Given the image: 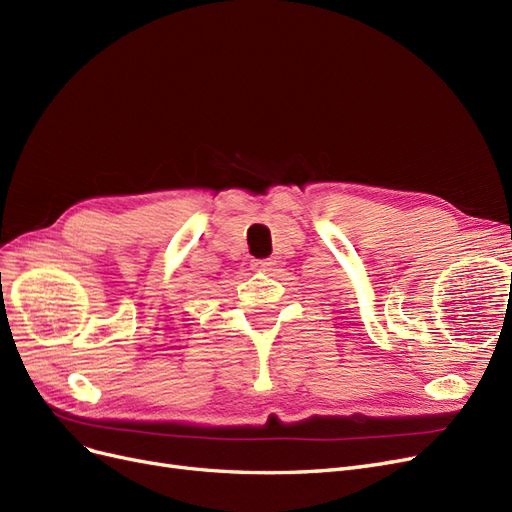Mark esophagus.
Segmentation results:
<instances>
[{"label": "esophagus", "mask_w": 512, "mask_h": 512, "mask_svg": "<svg viewBox=\"0 0 512 512\" xmlns=\"http://www.w3.org/2000/svg\"><path fill=\"white\" fill-rule=\"evenodd\" d=\"M251 266H253L255 272H272L274 266H276V261L274 259H255Z\"/></svg>", "instance_id": "1"}]
</instances>
